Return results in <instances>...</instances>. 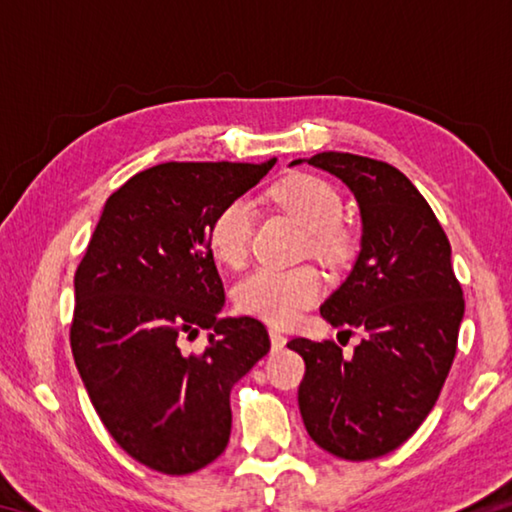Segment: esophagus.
I'll return each instance as SVG.
<instances>
[{
	"mask_svg": "<svg viewBox=\"0 0 512 512\" xmlns=\"http://www.w3.org/2000/svg\"><path fill=\"white\" fill-rule=\"evenodd\" d=\"M268 336H271V345H273V350H282L284 345H287V336H284L280 329H275V327H271L268 329Z\"/></svg>",
	"mask_w": 512,
	"mask_h": 512,
	"instance_id": "34e87169",
	"label": "esophagus"
}]
</instances>
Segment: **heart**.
Returning <instances> with one entry per match:
<instances>
[{
	"label": "heart",
	"mask_w": 512,
	"mask_h": 512,
	"mask_svg": "<svg viewBox=\"0 0 512 512\" xmlns=\"http://www.w3.org/2000/svg\"><path fill=\"white\" fill-rule=\"evenodd\" d=\"M271 201L307 230L309 250L329 259L345 257L354 246L352 230L339 216L341 194L334 185L309 173L284 178L271 189ZM255 228V210L246 198L225 203L210 223L207 244L216 262L237 268L246 262ZM325 282L314 266L257 268L237 284L239 309L273 325L293 323L302 309L323 296Z\"/></svg>",
	"instance_id": "1"
}]
</instances>
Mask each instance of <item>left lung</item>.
<instances>
[{"label":"left lung","instance_id":"8db88e82","mask_svg":"<svg viewBox=\"0 0 512 512\" xmlns=\"http://www.w3.org/2000/svg\"><path fill=\"white\" fill-rule=\"evenodd\" d=\"M302 162L332 173L357 198L361 250L320 316L357 327L363 339L352 357L332 341L289 343L307 366L300 415L318 447L368 461L409 440L433 409L452 368L465 300L449 239L402 171L336 151L291 167Z\"/></svg>","mask_w":512,"mask_h":512}]
</instances>
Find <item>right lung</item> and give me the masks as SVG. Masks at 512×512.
<instances>
[{"label": "right lung", "mask_w": 512, "mask_h": 512, "mask_svg": "<svg viewBox=\"0 0 512 512\" xmlns=\"http://www.w3.org/2000/svg\"><path fill=\"white\" fill-rule=\"evenodd\" d=\"M275 160L164 162L103 205L74 275L72 354L92 406L128 456L189 474L230 440V388L271 350L257 318H221L223 282L207 244L216 212ZM207 328L203 353L179 339Z\"/></svg>", "instance_id": "obj_1"}]
</instances>
